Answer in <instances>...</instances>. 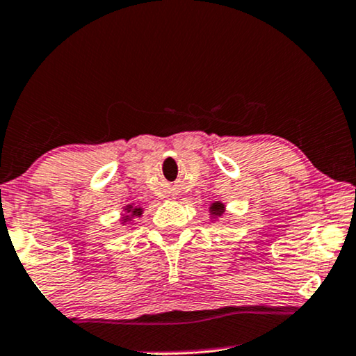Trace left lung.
<instances>
[{
  "label": "left lung",
  "instance_id": "obj_1",
  "mask_svg": "<svg viewBox=\"0 0 356 356\" xmlns=\"http://www.w3.org/2000/svg\"><path fill=\"white\" fill-rule=\"evenodd\" d=\"M211 211H213L215 215H222L223 213V205L218 204V202H217V204L211 205Z\"/></svg>",
  "mask_w": 356,
  "mask_h": 356
}]
</instances>
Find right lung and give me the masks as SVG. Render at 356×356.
Masks as SVG:
<instances>
[{
	"instance_id": "obj_1",
	"label": "right lung",
	"mask_w": 356,
	"mask_h": 356,
	"mask_svg": "<svg viewBox=\"0 0 356 356\" xmlns=\"http://www.w3.org/2000/svg\"><path fill=\"white\" fill-rule=\"evenodd\" d=\"M129 209H131V207H129ZM129 211V210H128ZM133 215H141V209H134L133 210Z\"/></svg>"
}]
</instances>
